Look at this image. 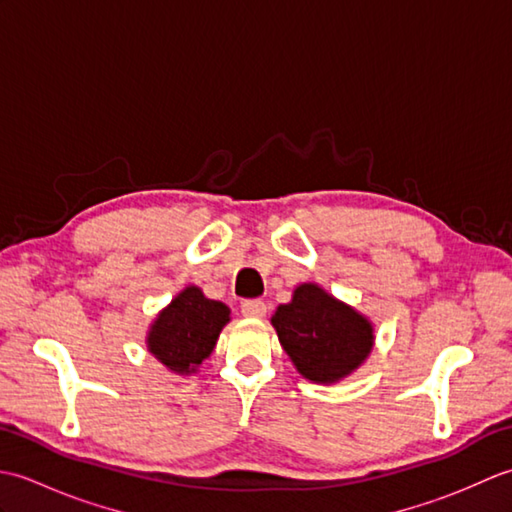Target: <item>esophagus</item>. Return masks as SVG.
<instances>
[{
	"mask_svg": "<svg viewBox=\"0 0 512 512\" xmlns=\"http://www.w3.org/2000/svg\"><path fill=\"white\" fill-rule=\"evenodd\" d=\"M242 314L250 319H262L266 314V303L262 299H246L242 303Z\"/></svg>",
	"mask_w": 512,
	"mask_h": 512,
	"instance_id": "esophagus-1",
	"label": "esophagus"
}]
</instances>
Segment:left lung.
<instances>
[{"instance_id":"1","label":"left lung","mask_w":512,"mask_h":512,"mask_svg":"<svg viewBox=\"0 0 512 512\" xmlns=\"http://www.w3.org/2000/svg\"><path fill=\"white\" fill-rule=\"evenodd\" d=\"M270 323L297 372L312 383H339L374 347L372 321L317 284L297 286Z\"/></svg>"}]
</instances>
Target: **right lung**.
Masks as SVG:
<instances>
[{"mask_svg": "<svg viewBox=\"0 0 512 512\" xmlns=\"http://www.w3.org/2000/svg\"><path fill=\"white\" fill-rule=\"evenodd\" d=\"M231 310L222 301L206 299L198 286H187L160 310L147 334V350L176 374H195L209 358Z\"/></svg>", "mask_w": 512, "mask_h": 512, "instance_id": "right-lung-1", "label": "right lung"}]
</instances>
